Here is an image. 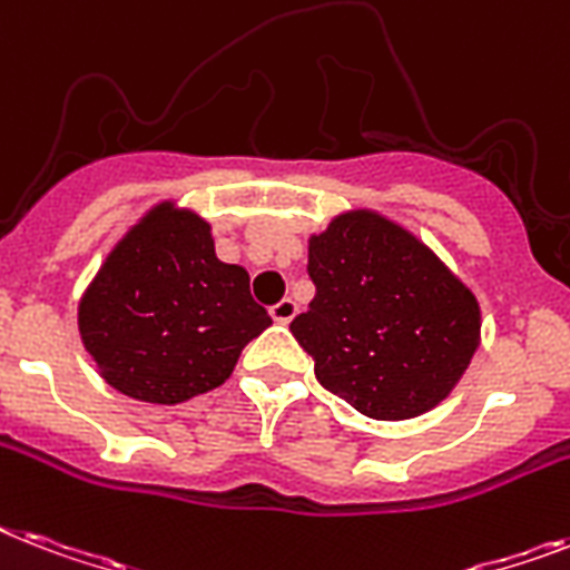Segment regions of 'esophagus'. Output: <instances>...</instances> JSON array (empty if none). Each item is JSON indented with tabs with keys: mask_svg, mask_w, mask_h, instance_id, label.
Masks as SVG:
<instances>
[{
	"mask_svg": "<svg viewBox=\"0 0 570 570\" xmlns=\"http://www.w3.org/2000/svg\"><path fill=\"white\" fill-rule=\"evenodd\" d=\"M295 313H298V304H295L293 298L277 301L275 307H272V318H275V322H281V325H286V322H293Z\"/></svg>",
	"mask_w": 570,
	"mask_h": 570,
	"instance_id": "obj_1",
	"label": "esophagus"
}]
</instances>
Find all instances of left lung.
I'll list each match as a JSON object with an SVG mask.
<instances>
[{
	"label": "left lung",
	"mask_w": 570,
	"mask_h": 570,
	"mask_svg": "<svg viewBox=\"0 0 570 570\" xmlns=\"http://www.w3.org/2000/svg\"><path fill=\"white\" fill-rule=\"evenodd\" d=\"M316 298L293 336L322 386L357 413L404 421L442 404L480 348V304L413 230L368 207L307 245Z\"/></svg>",
	"instance_id": "8db88e82"
}]
</instances>
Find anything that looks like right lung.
Masks as SVG:
<instances>
[{"label": "right lung", "mask_w": 570, "mask_h": 570, "mask_svg": "<svg viewBox=\"0 0 570 570\" xmlns=\"http://www.w3.org/2000/svg\"><path fill=\"white\" fill-rule=\"evenodd\" d=\"M269 325L248 272L216 257L210 222L173 198L125 230L78 301V333L105 383L146 404L222 386Z\"/></svg>", "instance_id": "obj_1"}]
</instances>
